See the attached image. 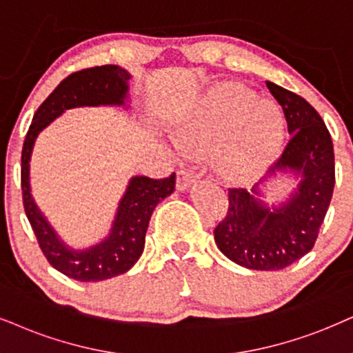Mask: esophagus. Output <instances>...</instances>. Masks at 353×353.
Returning <instances> with one entry per match:
<instances>
[{
    "mask_svg": "<svg viewBox=\"0 0 353 353\" xmlns=\"http://www.w3.org/2000/svg\"><path fill=\"white\" fill-rule=\"evenodd\" d=\"M195 179H197V176H195L194 172L192 171H187V169H179L177 171V190H185L189 189V185L192 184V182H195Z\"/></svg>",
    "mask_w": 353,
    "mask_h": 353,
    "instance_id": "obj_1",
    "label": "esophagus"
}]
</instances>
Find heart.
Listing matches in <instances>:
<instances>
[{
    "instance_id": "b5f03b06",
    "label": "heart",
    "mask_w": 353,
    "mask_h": 353,
    "mask_svg": "<svg viewBox=\"0 0 353 353\" xmlns=\"http://www.w3.org/2000/svg\"><path fill=\"white\" fill-rule=\"evenodd\" d=\"M283 135L279 107L239 84L212 89L176 125L177 146L192 156L213 150V166L226 181L243 179L267 166Z\"/></svg>"
}]
</instances>
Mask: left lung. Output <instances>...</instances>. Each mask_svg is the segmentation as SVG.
<instances>
[{"instance_id":"1","label":"left lung","mask_w":353,"mask_h":353,"mask_svg":"<svg viewBox=\"0 0 353 353\" xmlns=\"http://www.w3.org/2000/svg\"><path fill=\"white\" fill-rule=\"evenodd\" d=\"M265 84L292 135L267 177L292 171L300 184L288 202L272 208L259 200L257 185L228 189V212L213 233L218 249L236 264L282 270L313 249L332 199L336 164L331 133L314 107L279 84Z\"/></svg>"}]
</instances>
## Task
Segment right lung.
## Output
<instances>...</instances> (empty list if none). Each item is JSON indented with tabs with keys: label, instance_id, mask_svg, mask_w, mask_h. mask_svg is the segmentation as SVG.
I'll use <instances>...</instances> for the list:
<instances>
[{
	"label": "right lung",
	"instance_id": "right-lung-1",
	"mask_svg": "<svg viewBox=\"0 0 353 353\" xmlns=\"http://www.w3.org/2000/svg\"><path fill=\"white\" fill-rule=\"evenodd\" d=\"M128 71L117 65H102L74 71L66 77L34 114L21 154V189L26 216L32 226L39 248L53 269L79 280L101 282L130 270L145 248L150 218L161 200L176 187V172L164 179L133 177L120 200L110 234L86 251H71L57 238L55 231L34 203L29 185V161L39 132L63 110L79 105H122L128 92Z\"/></svg>",
	"mask_w": 353,
	"mask_h": 353
}]
</instances>
